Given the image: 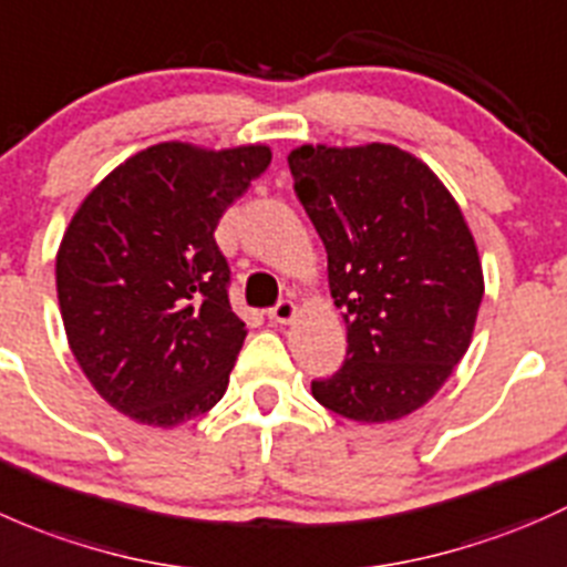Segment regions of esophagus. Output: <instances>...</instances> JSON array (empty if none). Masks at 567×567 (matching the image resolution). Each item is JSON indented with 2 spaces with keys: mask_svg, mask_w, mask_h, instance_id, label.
<instances>
[{
  "mask_svg": "<svg viewBox=\"0 0 567 567\" xmlns=\"http://www.w3.org/2000/svg\"><path fill=\"white\" fill-rule=\"evenodd\" d=\"M295 313H297V306L291 300H278L276 306L270 308V311H267V319H270V322H276V324H289L291 319H295Z\"/></svg>",
  "mask_w": 567,
  "mask_h": 567,
  "instance_id": "34e87169",
  "label": "esophagus"
}]
</instances>
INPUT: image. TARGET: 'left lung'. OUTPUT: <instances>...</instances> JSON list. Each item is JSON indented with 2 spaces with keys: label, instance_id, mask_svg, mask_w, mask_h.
Returning <instances> with one entry per match:
<instances>
[{
  "label": "left lung",
  "instance_id": "8db88e82",
  "mask_svg": "<svg viewBox=\"0 0 567 567\" xmlns=\"http://www.w3.org/2000/svg\"><path fill=\"white\" fill-rule=\"evenodd\" d=\"M295 190L322 237L347 358L311 393L384 423L425 404L470 349L483 270L466 220L423 161L393 147H300Z\"/></svg>",
  "mask_w": 567,
  "mask_h": 567
}]
</instances>
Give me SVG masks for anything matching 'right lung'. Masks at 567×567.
<instances>
[{"label": "right lung", "mask_w": 567, "mask_h": 567, "mask_svg": "<svg viewBox=\"0 0 567 567\" xmlns=\"http://www.w3.org/2000/svg\"><path fill=\"white\" fill-rule=\"evenodd\" d=\"M270 157L259 144H155L116 166L70 220L56 254L70 349L127 417L168 429L224 399L245 322L215 229Z\"/></svg>", "instance_id": "add662e5"}]
</instances>
